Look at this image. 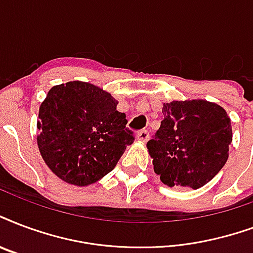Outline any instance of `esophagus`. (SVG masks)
<instances>
[{"instance_id": "34e87169", "label": "esophagus", "mask_w": 253, "mask_h": 253, "mask_svg": "<svg viewBox=\"0 0 253 253\" xmlns=\"http://www.w3.org/2000/svg\"><path fill=\"white\" fill-rule=\"evenodd\" d=\"M136 139L142 142V143H146L148 140V131L147 130H140L138 134H136Z\"/></svg>"}]
</instances>
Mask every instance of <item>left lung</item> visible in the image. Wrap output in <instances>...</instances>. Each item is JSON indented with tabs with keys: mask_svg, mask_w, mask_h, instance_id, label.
<instances>
[{
	"mask_svg": "<svg viewBox=\"0 0 253 253\" xmlns=\"http://www.w3.org/2000/svg\"><path fill=\"white\" fill-rule=\"evenodd\" d=\"M163 121L147 142L154 171L169 187L198 190L224 167L232 142L231 119L206 99L163 103Z\"/></svg>",
	"mask_w": 253,
	"mask_h": 253,
	"instance_id": "obj_1",
	"label": "left lung"
}]
</instances>
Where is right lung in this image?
I'll return each instance as SVG.
<instances>
[{
    "label": "right lung",
    "instance_id": "right-lung-1",
    "mask_svg": "<svg viewBox=\"0 0 253 253\" xmlns=\"http://www.w3.org/2000/svg\"><path fill=\"white\" fill-rule=\"evenodd\" d=\"M118 101L95 84L71 81L50 88L40 106L37 144L54 175L78 187L113 171L134 136Z\"/></svg>",
    "mask_w": 253,
    "mask_h": 253
}]
</instances>
